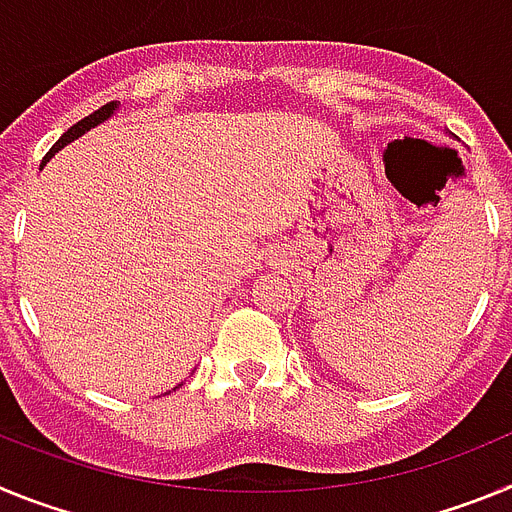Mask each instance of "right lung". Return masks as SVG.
Instances as JSON below:
<instances>
[{
	"instance_id": "right-lung-1",
	"label": "right lung",
	"mask_w": 512,
	"mask_h": 512,
	"mask_svg": "<svg viewBox=\"0 0 512 512\" xmlns=\"http://www.w3.org/2000/svg\"><path fill=\"white\" fill-rule=\"evenodd\" d=\"M115 107H117V102H107V104H104V107L94 110L89 117H84V120H79V122H76V125H71V128L66 130V133H63L61 138L56 140V143H53L51 151L45 153L43 164H45V161H51V158L56 156V153L61 151L63 146H69L71 140H76V138H79V135H84V133H87V130H92L94 125H99V122H102V120H107V117H110L112 112H115Z\"/></svg>"
}]
</instances>
